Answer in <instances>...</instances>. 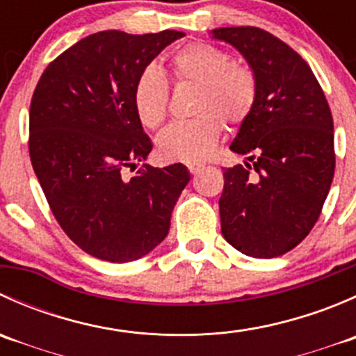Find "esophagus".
<instances>
[{
    "mask_svg": "<svg viewBox=\"0 0 356 356\" xmlns=\"http://www.w3.org/2000/svg\"><path fill=\"white\" fill-rule=\"evenodd\" d=\"M188 168H189V172H191V174H198L201 168H203V165H200V163H191V165H188Z\"/></svg>",
    "mask_w": 356,
    "mask_h": 356,
    "instance_id": "34e87169",
    "label": "esophagus"
}]
</instances>
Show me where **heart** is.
<instances>
[{"label": "heart", "mask_w": 356, "mask_h": 356, "mask_svg": "<svg viewBox=\"0 0 356 356\" xmlns=\"http://www.w3.org/2000/svg\"><path fill=\"white\" fill-rule=\"evenodd\" d=\"M170 74L175 84L196 86L191 115L158 138V153L165 160L200 161L213 152L227 125L243 122L257 102V79L251 68L232 63L231 55L207 42H191L172 55ZM168 89L155 67H146L136 79L132 106L146 129H158L167 118Z\"/></svg>", "instance_id": "obj_1"}]
</instances>
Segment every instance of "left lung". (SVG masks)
<instances>
[{"label":"left lung","mask_w":356,"mask_h":356,"mask_svg":"<svg viewBox=\"0 0 356 356\" xmlns=\"http://www.w3.org/2000/svg\"><path fill=\"white\" fill-rule=\"evenodd\" d=\"M210 34L234 46L257 79V102L229 146L246 160L224 168L222 236L248 257H281L307 238L331 189V108L308 63L270 32Z\"/></svg>","instance_id":"8db88e82"}]
</instances>
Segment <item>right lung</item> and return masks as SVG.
<instances>
[{
    "label": "right lung",
    "mask_w": 356,
    "mask_h": 356,
    "mask_svg": "<svg viewBox=\"0 0 356 356\" xmlns=\"http://www.w3.org/2000/svg\"><path fill=\"white\" fill-rule=\"evenodd\" d=\"M184 32L103 31L75 42L39 79L29 113V153L49 208L86 253L125 264L167 238L189 182L186 165H143L152 152L132 106L136 79Z\"/></svg>",
    "instance_id": "obj_1"
}]
</instances>
